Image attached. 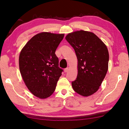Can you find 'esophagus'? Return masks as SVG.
Wrapping results in <instances>:
<instances>
[{"label": "esophagus", "instance_id": "obj_1", "mask_svg": "<svg viewBox=\"0 0 129 129\" xmlns=\"http://www.w3.org/2000/svg\"><path fill=\"white\" fill-rule=\"evenodd\" d=\"M68 70H69V68H67L64 69V72L65 73H67L68 72Z\"/></svg>", "mask_w": 129, "mask_h": 129}]
</instances>
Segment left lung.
Masks as SVG:
<instances>
[{
	"label": "left lung",
	"instance_id": "left-lung-1",
	"mask_svg": "<svg viewBox=\"0 0 129 129\" xmlns=\"http://www.w3.org/2000/svg\"><path fill=\"white\" fill-rule=\"evenodd\" d=\"M65 39L74 49L78 59V73L72 87L79 94L88 96L98 91L108 72V48L89 31H76L68 34Z\"/></svg>",
	"mask_w": 129,
	"mask_h": 129
}]
</instances>
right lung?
Here are the masks:
<instances>
[{
	"mask_svg": "<svg viewBox=\"0 0 129 129\" xmlns=\"http://www.w3.org/2000/svg\"><path fill=\"white\" fill-rule=\"evenodd\" d=\"M64 37V34L41 33L29 40L20 52V72L26 86L35 96L45 99L55 91L63 72L55 53Z\"/></svg>",
	"mask_w": 129,
	"mask_h": 129,
	"instance_id": "add662e5",
	"label": "right lung"
}]
</instances>
